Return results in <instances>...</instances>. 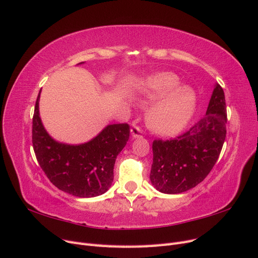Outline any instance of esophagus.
<instances>
[{
    "label": "esophagus",
    "instance_id": "obj_1",
    "mask_svg": "<svg viewBox=\"0 0 258 258\" xmlns=\"http://www.w3.org/2000/svg\"><path fill=\"white\" fill-rule=\"evenodd\" d=\"M131 135L134 138L143 137V130L140 126H132L131 128Z\"/></svg>",
    "mask_w": 258,
    "mask_h": 258
}]
</instances>
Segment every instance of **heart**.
Here are the masks:
<instances>
[{"instance_id": "heart-1", "label": "heart", "mask_w": 258, "mask_h": 258, "mask_svg": "<svg viewBox=\"0 0 258 258\" xmlns=\"http://www.w3.org/2000/svg\"><path fill=\"white\" fill-rule=\"evenodd\" d=\"M178 76L171 72L156 74L147 82L145 104L156 103L147 113V124L163 136L174 135L188 122L196 106V93L188 86H179Z\"/></svg>"}]
</instances>
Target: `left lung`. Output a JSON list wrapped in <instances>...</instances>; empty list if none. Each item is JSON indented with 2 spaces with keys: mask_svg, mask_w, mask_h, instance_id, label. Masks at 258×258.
Wrapping results in <instances>:
<instances>
[{
  "mask_svg": "<svg viewBox=\"0 0 258 258\" xmlns=\"http://www.w3.org/2000/svg\"><path fill=\"white\" fill-rule=\"evenodd\" d=\"M226 123L225 95L217 84L204 119L173 139L154 140L150 178L155 188L179 194L204 181L220 157Z\"/></svg>",
  "mask_w": 258,
  "mask_h": 258,
  "instance_id": "8db88e82",
  "label": "left lung"
}]
</instances>
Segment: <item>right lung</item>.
<instances>
[{
	"label": "right lung",
	"mask_w": 258,
	"mask_h": 258,
	"mask_svg": "<svg viewBox=\"0 0 258 258\" xmlns=\"http://www.w3.org/2000/svg\"><path fill=\"white\" fill-rule=\"evenodd\" d=\"M40 93L32 119V144L38 165L60 190L81 198L104 194L112 185L115 160L128 142L130 126L110 124L95 139L82 145L58 143L42 124L38 114Z\"/></svg>",
	"instance_id": "1"
}]
</instances>
